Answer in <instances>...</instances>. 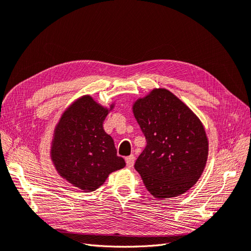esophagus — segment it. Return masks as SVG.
I'll list each match as a JSON object with an SVG mask.
<instances>
[{"mask_svg": "<svg viewBox=\"0 0 251 251\" xmlns=\"http://www.w3.org/2000/svg\"><path fill=\"white\" fill-rule=\"evenodd\" d=\"M126 166L127 168H132L135 162V156L134 155H130L126 158Z\"/></svg>", "mask_w": 251, "mask_h": 251, "instance_id": "34e87169", "label": "esophagus"}]
</instances>
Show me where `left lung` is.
<instances>
[{
	"label": "left lung",
	"mask_w": 251,
	"mask_h": 251,
	"mask_svg": "<svg viewBox=\"0 0 251 251\" xmlns=\"http://www.w3.org/2000/svg\"><path fill=\"white\" fill-rule=\"evenodd\" d=\"M147 147L134 168L155 198L184 194L201 177L208 141L200 119L166 89H154L133 105Z\"/></svg>",
	"instance_id": "left-lung-1"
}]
</instances>
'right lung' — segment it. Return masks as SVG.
<instances>
[{"mask_svg": "<svg viewBox=\"0 0 251 251\" xmlns=\"http://www.w3.org/2000/svg\"><path fill=\"white\" fill-rule=\"evenodd\" d=\"M108 114L109 110L92 97L82 96L64 112L54 130L51 159L55 169L85 192L95 191L112 172L126 166L113 138L103 130Z\"/></svg>", "mask_w": 251, "mask_h": 251, "instance_id": "1", "label": "right lung"}]
</instances>
